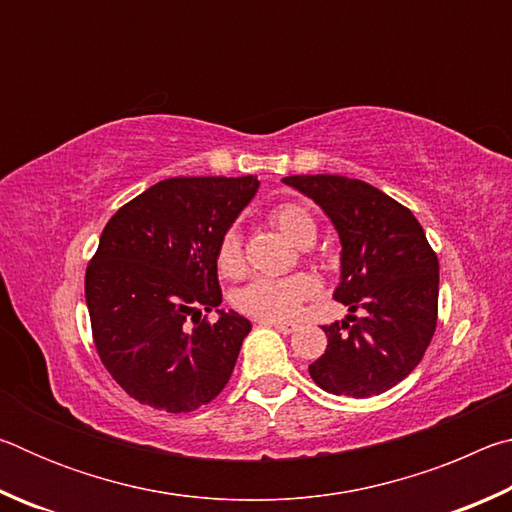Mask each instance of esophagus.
Returning a JSON list of instances; mask_svg holds the SVG:
<instances>
[{
  "label": "esophagus",
  "mask_w": 512,
  "mask_h": 512,
  "mask_svg": "<svg viewBox=\"0 0 512 512\" xmlns=\"http://www.w3.org/2000/svg\"><path fill=\"white\" fill-rule=\"evenodd\" d=\"M262 325L273 327L280 334H291V332H296V327H298L296 323H282V320H262Z\"/></svg>",
  "instance_id": "obj_1"
}]
</instances>
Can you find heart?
<instances>
[{
    "label": "heart",
    "instance_id": "obj_1",
    "mask_svg": "<svg viewBox=\"0 0 512 512\" xmlns=\"http://www.w3.org/2000/svg\"><path fill=\"white\" fill-rule=\"evenodd\" d=\"M271 221L293 244L309 246L318 235V223L305 205L277 203L268 212ZM216 268L225 277H239L244 271V248L237 228H228L216 246ZM314 277L305 273L287 277H257L237 293L235 305L244 314L259 320H289L300 311L302 302L316 296Z\"/></svg>",
    "mask_w": 512,
    "mask_h": 512
}]
</instances>
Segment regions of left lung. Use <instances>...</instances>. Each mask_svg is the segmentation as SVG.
<instances>
[{
	"instance_id": "8db88e82",
	"label": "left lung",
	"mask_w": 512,
	"mask_h": 512,
	"mask_svg": "<svg viewBox=\"0 0 512 512\" xmlns=\"http://www.w3.org/2000/svg\"><path fill=\"white\" fill-rule=\"evenodd\" d=\"M323 207L341 237L334 300L352 314L323 325L325 354L309 375L323 391L372 397L400 384L427 352L438 323V257L409 207L357 178L289 176Z\"/></svg>"
}]
</instances>
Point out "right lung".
<instances>
[{
  "label": "right lung",
  "instance_id": "obj_1",
  "mask_svg": "<svg viewBox=\"0 0 512 512\" xmlns=\"http://www.w3.org/2000/svg\"><path fill=\"white\" fill-rule=\"evenodd\" d=\"M257 187L255 176L167 178L103 228L85 271L92 339L140 404L189 413L230 381L250 320L221 309L207 320L221 305L216 246Z\"/></svg>",
  "mask_w": 512,
  "mask_h": 512
}]
</instances>
